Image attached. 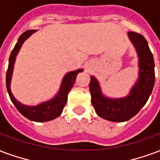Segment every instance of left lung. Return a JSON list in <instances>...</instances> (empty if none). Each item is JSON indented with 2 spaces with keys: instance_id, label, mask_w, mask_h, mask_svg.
Masks as SVG:
<instances>
[{
  "instance_id": "8db88e82",
  "label": "left lung",
  "mask_w": 160,
  "mask_h": 160,
  "mask_svg": "<svg viewBox=\"0 0 160 160\" xmlns=\"http://www.w3.org/2000/svg\"><path fill=\"white\" fill-rule=\"evenodd\" d=\"M129 37L134 44L139 57V79L128 97L108 99L102 95L98 81L91 77L89 87L92 106L102 119L113 122H123L134 117L146 104L152 93L155 81L154 60L148 41L139 33L130 31Z\"/></svg>"
}]
</instances>
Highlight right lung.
I'll return each mask as SVG.
<instances>
[{"mask_svg": "<svg viewBox=\"0 0 160 160\" xmlns=\"http://www.w3.org/2000/svg\"><path fill=\"white\" fill-rule=\"evenodd\" d=\"M35 31V29L27 30L23 33L18 38V41L12 51L10 58H9V63H8V68L7 70V76H6V84H7V89H8L11 101L12 102V103L15 105V107L17 108V109L21 114H23L27 119L33 120V121L45 122V121H49L53 119H56L57 117H58L62 113V109L67 102L68 92L76 80L77 74L81 72L82 69L73 71V72H70L66 74L63 78L62 86H61V88H60V91L58 93V95L56 96V98L52 99L51 101L43 102V103L40 104L38 106H35V107L25 106L17 101L13 95L12 94L10 89L11 78H12V74L14 62H15V58H16L18 52L24 41L27 40Z\"/></svg>", "mask_w": 160, "mask_h": 160, "instance_id": "right-lung-1", "label": "right lung"}]
</instances>
